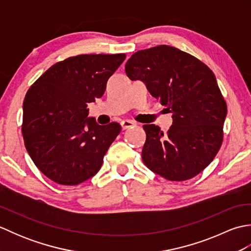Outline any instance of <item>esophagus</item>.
Segmentation results:
<instances>
[{"label": "esophagus", "mask_w": 251, "mask_h": 251, "mask_svg": "<svg viewBox=\"0 0 251 251\" xmlns=\"http://www.w3.org/2000/svg\"><path fill=\"white\" fill-rule=\"evenodd\" d=\"M135 125V122L132 121H129V120H124L121 122V126L123 129H127V128H130V127H132Z\"/></svg>", "instance_id": "1"}]
</instances>
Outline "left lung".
I'll use <instances>...</instances> for the list:
<instances>
[{
  "mask_svg": "<svg viewBox=\"0 0 251 251\" xmlns=\"http://www.w3.org/2000/svg\"><path fill=\"white\" fill-rule=\"evenodd\" d=\"M125 71L131 81L145 83L173 113L167 132L154 124L143 125V163L170 181L195 177L215 158L223 139L227 109L214 72L197 58L168 45L135 52Z\"/></svg>",
  "mask_w": 251,
  "mask_h": 251,
  "instance_id": "8db88e82",
  "label": "left lung"
}]
</instances>
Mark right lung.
<instances>
[{
	"mask_svg": "<svg viewBox=\"0 0 251 251\" xmlns=\"http://www.w3.org/2000/svg\"><path fill=\"white\" fill-rule=\"evenodd\" d=\"M125 54H90L57 62L36 79L24 101L23 136L35 166L62 185L97 174L121 125H99L87 105L101 98Z\"/></svg>",
	"mask_w": 251,
	"mask_h": 251,
	"instance_id": "1",
	"label": "right lung"
}]
</instances>
